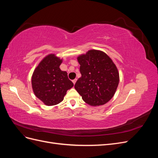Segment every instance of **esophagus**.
I'll return each mask as SVG.
<instances>
[{
	"label": "esophagus",
	"mask_w": 158,
	"mask_h": 158,
	"mask_svg": "<svg viewBox=\"0 0 158 158\" xmlns=\"http://www.w3.org/2000/svg\"><path fill=\"white\" fill-rule=\"evenodd\" d=\"M76 81H77V79H76V78H75L74 80H73V84H76Z\"/></svg>",
	"instance_id": "34e87169"
}]
</instances>
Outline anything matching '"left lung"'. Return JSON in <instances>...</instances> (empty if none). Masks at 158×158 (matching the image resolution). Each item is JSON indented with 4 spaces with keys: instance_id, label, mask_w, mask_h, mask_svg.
I'll return each instance as SVG.
<instances>
[{
    "instance_id": "1",
    "label": "left lung",
    "mask_w": 158,
    "mask_h": 158,
    "mask_svg": "<svg viewBox=\"0 0 158 158\" xmlns=\"http://www.w3.org/2000/svg\"><path fill=\"white\" fill-rule=\"evenodd\" d=\"M82 76L74 88L84 101L92 106L107 103L115 94L119 73L111 59L102 51L89 50L78 56Z\"/></svg>"
}]
</instances>
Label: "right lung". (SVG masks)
I'll use <instances>...</instances> for the list:
<instances>
[{"mask_svg": "<svg viewBox=\"0 0 158 158\" xmlns=\"http://www.w3.org/2000/svg\"><path fill=\"white\" fill-rule=\"evenodd\" d=\"M62 62L63 59L55 54H49L43 59L32 74L33 93L46 106L60 103L67 90L74 85L67 73L60 69Z\"/></svg>", "mask_w": 158, "mask_h": 158, "instance_id": "add662e5", "label": "right lung"}]
</instances>
